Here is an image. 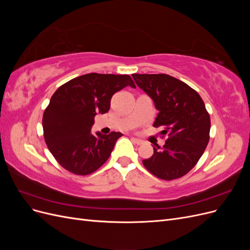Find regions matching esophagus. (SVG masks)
<instances>
[{
    "label": "esophagus",
    "instance_id": "34e87169",
    "mask_svg": "<svg viewBox=\"0 0 250 250\" xmlns=\"http://www.w3.org/2000/svg\"><path fill=\"white\" fill-rule=\"evenodd\" d=\"M131 140H132L135 144H137V145H142V144L144 143L142 140H140V139H138V138H131Z\"/></svg>",
    "mask_w": 250,
    "mask_h": 250
}]
</instances>
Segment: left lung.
<instances>
[{"instance_id": "8db88e82", "label": "left lung", "mask_w": 250, "mask_h": 250, "mask_svg": "<svg viewBox=\"0 0 250 250\" xmlns=\"http://www.w3.org/2000/svg\"><path fill=\"white\" fill-rule=\"evenodd\" d=\"M158 110L154 127L168 134L163 149L144 160L145 168L156 177L172 180L192 170L209 141L210 119L199 94L187 83L167 74H133Z\"/></svg>"}]
</instances>
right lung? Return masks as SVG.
<instances>
[{"label": "right lung", "instance_id": "obj_1", "mask_svg": "<svg viewBox=\"0 0 250 250\" xmlns=\"http://www.w3.org/2000/svg\"><path fill=\"white\" fill-rule=\"evenodd\" d=\"M135 87L129 75L89 73L60 86L43 112V137L60 166L77 175H87L108 160L122 133L90 132L97 113L110 108L112 95Z\"/></svg>", "mask_w": 250, "mask_h": 250}]
</instances>
